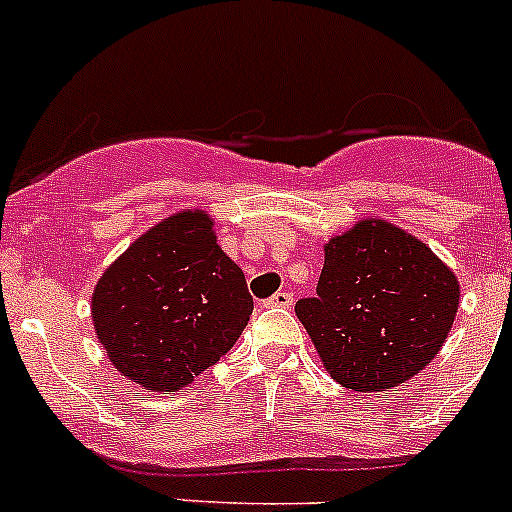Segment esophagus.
<instances>
[{"label": "esophagus", "mask_w": 512, "mask_h": 512, "mask_svg": "<svg viewBox=\"0 0 512 512\" xmlns=\"http://www.w3.org/2000/svg\"><path fill=\"white\" fill-rule=\"evenodd\" d=\"M267 307H280V309H289L292 307V292H277L267 299Z\"/></svg>", "instance_id": "1"}]
</instances>
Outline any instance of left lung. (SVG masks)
Returning a JSON list of instances; mask_svg holds the SVG:
<instances>
[{
  "mask_svg": "<svg viewBox=\"0 0 512 512\" xmlns=\"http://www.w3.org/2000/svg\"><path fill=\"white\" fill-rule=\"evenodd\" d=\"M461 285L436 252L401 227L364 218L324 245L317 297L294 312L324 369L352 391L394 389L441 352Z\"/></svg>",
  "mask_w": 512,
  "mask_h": 512,
  "instance_id": "1",
  "label": "left lung"
}]
</instances>
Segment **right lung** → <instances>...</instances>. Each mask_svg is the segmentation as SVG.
Listing matches in <instances>:
<instances>
[{
  "instance_id": "add662e5",
  "label": "right lung",
  "mask_w": 512,
  "mask_h": 512,
  "mask_svg": "<svg viewBox=\"0 0 512 512\" xmlns=\"http://www.w3.org/2000/svg\"><path fill=\"white\" fill-rule=\"evenodd\" d=\"M252 314L245 275L205 210L160 220L98 277L91 319L121 376L178 391L218 364Z\"/></svg>"
}]
</instances>
